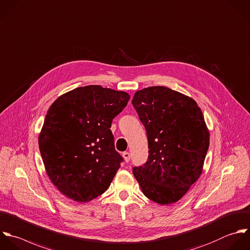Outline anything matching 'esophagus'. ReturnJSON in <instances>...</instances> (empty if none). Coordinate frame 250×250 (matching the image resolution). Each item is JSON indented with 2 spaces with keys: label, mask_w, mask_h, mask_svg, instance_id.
<instances>
[{
  "label": "esophagus",
  "mask_w": 250,
  "mask_h": 250,
  "mask_svg": "<svg viewBox=\"0 0 250 250\" xmlns=\"http://www.w3.org/2000/svg\"><path fill=\"white\" fill-rule=\"evenodd\" d=\"M123 157H124V160L125 163H128L129 160H130V154L128 152H124L123 153Z\"/></svg>",
  "instance_id": "34e87169"
}]
</instances>
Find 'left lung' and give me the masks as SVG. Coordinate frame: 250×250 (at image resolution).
<instances>
[{
	"label": "left lung",
	"instance_id": "obj_1",
	"mask_svg": "<svg viewBox=\"0 0 250 250\" xmlns=\"http://www.w3.org/2000/svg\"><path fill=\"white\" fill-rule=\"evenodd\" d=\"M131 103L149 147L147 163L133 175L148 199L174 204L203 173L210 137L203 112L192 97L166 86L138 90Z\"/></svg>",
	"mask_w": 250,
	"mask_h": 250
}]
</instances>
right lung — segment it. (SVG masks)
<instances>
[{
  "label": "right lung",
  "instance_id": "obj_1",
  "mask_svg": "<svg viewBox=\"0 0 250 250\" xmlns=\"http://www.w3.org/2000/svg\"><path fill=\"white\" fill-rule=\"evenodd\" d=\"M129 98L125 91L86 85L50 105L39 148L47 176L67 198L86 203L111 185L123 158L115 150L110 127Z\"/></svg>",
  "mask_w": 250,
  "mask_h": 250
}]
</instances>
